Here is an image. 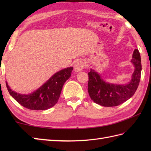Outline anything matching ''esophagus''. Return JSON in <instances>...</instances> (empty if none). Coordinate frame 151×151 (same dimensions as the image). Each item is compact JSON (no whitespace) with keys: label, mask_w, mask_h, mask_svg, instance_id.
I'll return each instance as SVG.
<instances>
[{"label":"esophagus","mask_w":151,"mask_h":151,"mask_svg":"<svg viewBox=\"0 0 151 151\" xmlns=\"http://www.w3.org/2000/svg\"><path fill=\"white\" fill-rule=\"evenodd\" d=\"M84 67V63L82 60H78L76 62L75 65H74V69L75 72H80L83 69Z\"/></svg>","instance_id":"1"}]
</instances>
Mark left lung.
I'll return each mask as SVG.
<instances>
[{"instance_id": "1", "label": "left lung", "mask_w": 151, "mask_h": 151, "mask_svg": "<svg viewBox=\"0 0 151 151\" xmlns=\"http://www.w3.org/2000/svg\"><path fill=\"white\" fill-rule=\"evenodd\" d=\"M131 62L135 67L130 82L125 85L106 82L101 76L91 69L88 73V90L92 101L102 106H116L132 97L138 87L142 73V63L139 50L135 49Z\"/></svg>"}]
</instances>
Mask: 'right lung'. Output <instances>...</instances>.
<instances>
[{
    "label": "right lung",
    "instance_id": "add662e5",
    "mask_svg": "<svg viewBox=\"0 0 151 151\" xmlns=\"http://www.w3.org/2000/svg\"><path fill=\"white\" fill-rule=\"evenodd\" d=\"M73 67H67L54 74L45 84L28 95H22L12 91L6 82L9 94L18 103L33 110H45L53 107L58 101L64 83L71 75Z\"/></svg>",
    "mask_w": 151,
    "mask_h": 151
}]
</instances>
